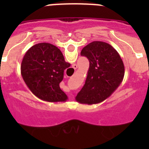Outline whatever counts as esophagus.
I'll use <instances>...</instances> for the list:
<instances>
[{"mask_svg":"<svg viewBox=\"0 0 149 149\" xmlns=\"http://www.w3.org/2000/svg\"><path fill=\"white\" fill-rule=\"evenodd\" d=\"M77 65H75V64H74L73 65V68H74V69H77Z\"/></svg>","mask_w":149,"mask_h":149,"instance_id":"obj_1","label":"esophagus"}]
</instances>
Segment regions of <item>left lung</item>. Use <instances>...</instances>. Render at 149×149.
I'll return each mask as SVG.
<instances>
[{"mask_svg":"<svg viewBox=\"0 0 149 149\" xmlns=\"http://www.w3.org/2000/svg\"><path fill=\"white\" fill-rule=\"evenodd\" d=\"M89 61L86 82L76 96L81 104H95L109 98L119 87L125 75V66L116 50L108 43L95 41L81 52Z\"/></svg>","mask_w":149,"mask_h":149,"instance_id":"left-lung-1","label":"left lung"}]
</instances>
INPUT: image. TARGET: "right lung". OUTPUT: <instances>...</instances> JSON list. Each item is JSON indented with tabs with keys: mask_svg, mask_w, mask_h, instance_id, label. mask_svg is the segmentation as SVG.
<instances>
[{
	"mask_svg": "<svg viewBox=\"0 0 149 149\" xmlns=\"http://www.w3.org/2000/svg\"><path fill=\"white\" fill-rule=\"evenodd\" d=\"M70 63L61 51L50 43H38L26 52L21 73L27 87L40 99L48 102L65 101L68 97L60 87L63 73Z\"/></svg>",
	"mask_w": 149,
	"mask_h": 149,
	"instance_id": "obj_1",
	"label": "right lung"
}]
</instances>
